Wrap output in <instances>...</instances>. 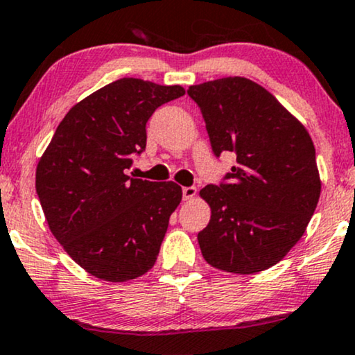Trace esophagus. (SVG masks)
<instances>
[{
    "mask_svg": "<svg viewBox=\"0 0 355 355\" xmlns=\"http://www.w3.org/2000/svg\"><path fill=\"white\" fill-rule=\"evenodd\" d=\"M196 194H198V189H196L194 186H189V187H182V199L184 200H191L196 198Z\"/></svg>",
    "mask_w": 355,
    "mask_h": 355,
    "instance_id": "1",
    "label": "esophagus"
}]
</instances>
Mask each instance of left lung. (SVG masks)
<instances>
[{
	"mask_svg": "<svg viewBox=\"0 0 355 355\" xmlns=\"http://www.w3.org/2000/svg\"><path fill=\"white\" fill-rule=\"evenodd\" d=\"M212 151H232L225 181L200 189L211 220L198 234L209 265L250 275L277 265L303 237L321 194L313 139L268 90L245 77L192 85Z\"/></svg>",
	"mask_w": 355,
	"mask_h": 355,
	"instance_id": "left-lung-1",
	"label": "left lung"
}]
</instances>
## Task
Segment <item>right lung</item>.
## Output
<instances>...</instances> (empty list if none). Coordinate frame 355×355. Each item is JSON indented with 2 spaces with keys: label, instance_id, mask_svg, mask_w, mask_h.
<instances>
[{
  "label": "right lung",
  "instance_id": "1",
  "mask_svg": "<svg viewBox=\"0 0 355 355\" xmlns=\"http://www.w3.org/2000/svg\"><path fill=\"white\" fill-rule=\"evenodd\" d=\"M184 92L133 77L112 82L73 105L39 159L36 191L52 235L94 277L128 282L155 265L182 191L125 169L146 148L156 108Z\"/></svg>",
  "mask_w": 355,
  "mask_h": 355
}]
</instances>
